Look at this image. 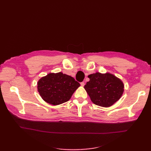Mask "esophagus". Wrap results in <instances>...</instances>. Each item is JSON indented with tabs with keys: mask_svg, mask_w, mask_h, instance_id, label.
<instances>
[{
	"mask_svg": "<svg viewBox=\"0 0 151 151\" xmlns=\"http://www.w3.org/2000/svg\"><path fill=\"white\" fill-rule=\"evenodd\" d=\"M80 84H81V86H84L85 84H84V82H81V83H80Z\"/></svg>",
	"mask_w": 151,
	"mask_h": 151,
	"instance_id": "1",
	"label": "esophagus"
}]
</instances>
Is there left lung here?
<instances>
[{
    "instance_id": "8db88e82",
    "label": "left lung",
    "mask_w": 151,
    "mask_h": 151,
    "mask_svg": "<svg viewBox=\"0 0 151 151\" xmlns=\"http://www.w3.org/2000/svg\"><path fill=\"white\" fill-rule=\"evenodd\" d=\"M90 79L84 89L94 104L109 107L119 100L124 92V84L114 75L99 72L88 76Z\"/></svg>"
}]
</instances>
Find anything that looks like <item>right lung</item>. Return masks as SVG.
Returning <instances> with one entry per match:
<instances>
[{"label":"right lung","mask_w":151,"mask_h":151,"mask_svg":"<svg viewBox=\"0 0 151 151\" xmlns=\"http://www.w3.org/2000/svg\"><path fill=\"white\" fill-rule=\"evenodd\" d=\"M80 86L73 77L59 72L42 77L37 83V89L46 102L58 105L68 101Z\"/></svg>","instance_id":"obj_1"}]
</instances>
